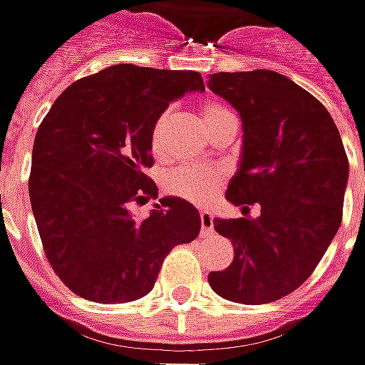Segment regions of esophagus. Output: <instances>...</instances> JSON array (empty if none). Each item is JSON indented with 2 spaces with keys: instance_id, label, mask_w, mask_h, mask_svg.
I'll list each match as a JSON object with an SVG mask.
<instances>
[{
  "instance_id": "34e87169",
  "label": "esophagus",
  "mask_w": 365,
  "mask_h": 365,
  "mask_svg": "<svg viewBox=\"0 0 365 365\" xmlns=\"http://www.w3.org/2000/svg\"><path fill=\"white\" fill-rule=\"evenodd\" d=\"M200 225H202V232L206 235V232H212L214 227V220H212V214L210 212H200Z\"/></svg>"
}]
</instances>
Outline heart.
I'll return each mask as SVG.
<instances>
[{
    "mask_svg": "<svg viewBox=\"0 0 365 365\" xmlns=\"http://www.w3.org/2000/svg\"><path fill=\"white\" fill-rule=\"evenodd\" d=\"M200 116H202L204 126L208 128V133H212L216 126H220L229 120H237L229 106L216 102V100H206L202 103ZM171 120H173V114L165 110L153 122L149 145H151L155 157H163L167 153V133H169ZM218 183H220V171L204 169V167H178L165 175L167 192L183 200H190L194 204H204L212 198L218 190Z\"/></svg>",
    "mask_w": 365,
    "mask_h": 365,
    "instance_id": "1",
    "label": "heart"
}]
</instances>
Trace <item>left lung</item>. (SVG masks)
Here are the masks:
<instances>
[{"label":"left lung","mask_w":365,"mask_h":365,"mask_svg":"<svg viewBox=\"0 0 365 365\" xmlns=\"http://www.w3.org/2000/svg\"><path fill=\"white\" fill-rule=\"evenodd\" d=\"M208 88L243 122L239 169L227 200L257 218H214L235 257L210 272L214 292L239 304H265L302 286L335 239L349 163L327 108L276 71L214 73Z\"/></svg>","instance_id":"obj_1"}]
</instances>
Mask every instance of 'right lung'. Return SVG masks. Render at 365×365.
Instances as JSON below:
<instances>
[{
  "instance_id": "add662e5",
  "label": "right lung",
  "mask_w": 365,
  "mask_h": 365,
  "mask_svg": "<svg viewBox=\"0 0 365 365\" xmlns=\"http://www.w3.org/2000/svg\"><path fill=\"white\" fill-rule=\"evenodd\" d=\"M187 91H204L198 71L122 63L71 83L38 126L30 204L46 259L77 296L143 298L167 253L198 237L200 212L187 200L161 198L145 218L130 212L159 196L145 175L151 126Z\"/></svg>"
}]
</instances>
